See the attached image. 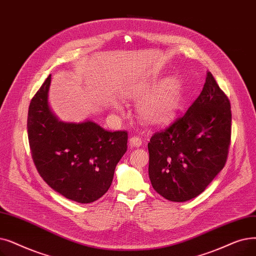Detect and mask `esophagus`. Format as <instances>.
<instances>
[{"label": "esophagus", "mask_w": 256, "mask_h": 256, "mask_svg": "<svg viewBox=\"0 0 256 256\" xmlns=\"http://www.w3.org/2000/svg\"><path fill=\"white\" fill-rule=\"evenodd\" d=\"M142 144V139H140L139 137H130V148H139Z\"/></svg>", "instance_id": "obj_1"}]
</instances>
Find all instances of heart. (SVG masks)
Here are the masks:
<instances>
[{
    "instance_id": "heart-1",
    "label": "heart",
    "mask_w": 256,
    "mask_h": 256,
    "mask_svg": "<svg viewBox=\"0 0 256 256\" xmlns=\"http://www.w3.org/2000/svg\"><path fill=\"white\" fill-rule=\"evenodd\" d=\"M154 80H143L128 92L130 98H140L156 86ZM181 102V84L174 78L160 84L139 106L140 118L150 126H162L170 122L176 114Z\"/></svg>"
}]
</instances>
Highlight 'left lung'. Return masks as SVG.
<instances>
[{
    "label": "left lung",
    "mask_w": 256,
    "mask_h": 256,
    "mask_svg": "<svg viewBox=\"0 0 256 256\" xmlns=\"http://www.w3.org/2000/svg\"><path fill=\"white\" fill-rule=\"evenodd\" d=\"M230 141V102L208 72L202 92L185 114L150 137L154 190L172 202L198 196L224 168Z\"/></svg>",
    "instance_id": "1"
}]
</instances>
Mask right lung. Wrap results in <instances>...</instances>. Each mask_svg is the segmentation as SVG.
<instances>
[{
  "label": "right lung",
  "mask_w": 256,
  "mask_h": 256,
  "mask_svg": "<svg viewBox=\"0 0 256 256\" xmlns=\"http://www.w3.org/2000/svg\"><path fill=\"white\" fill-rule=\"evenodd\" d=\"M50 82L51 75L32 97L28 110L33 162L55 192L77 203H92L112 184L116 165L128 150V132H108L93 121H60L48 104Z\"/></svg>",
  "instance_id": "right-lung-1"
}]
</instances>
